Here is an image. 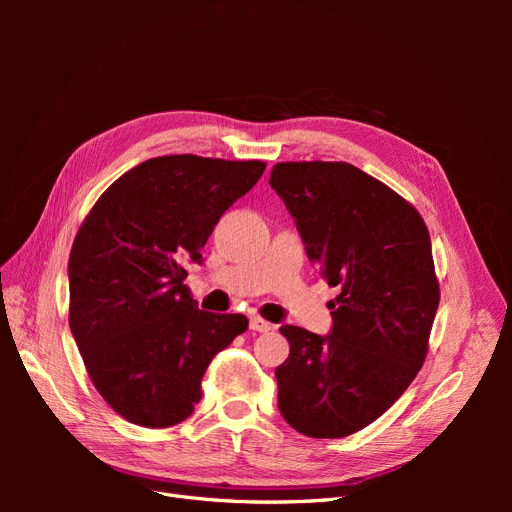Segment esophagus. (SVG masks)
I'll use <instances>...</instances> for the list:
<instances>
[{
	"label": "esophagus",
	"instance_id": "esophagus-1",
	"mask_svg": "<svg viewBox=\"0 0 512 512\" xmlns=\"http://www.w3.org/2000/svg\"><path fill=\"white\" fill-rule=\"evenodd\" d=\"M250 329L256 331V333H269L273 329V324L267 322L265 318H260V316L254 314V316H250Z\"/></svg>",
	"mask_w": 512,
	"mask_h": 512
}]
</instances>
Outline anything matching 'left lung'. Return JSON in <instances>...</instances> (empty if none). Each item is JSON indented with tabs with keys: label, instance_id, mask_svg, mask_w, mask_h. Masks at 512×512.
Instances as JSON below:
<instances>
[{
	"label": "left lung",
	"instance_id": "1",
	"mask_svg": "<svg viewBox=\"0 0 512 512\" xmlns=\"http://www.w3.org/2000/svg\"><path fill=\"white\" fill-rule=\"evenodd\" d=\"M271 188L307 258L339 286L329 335L286 327L277 406L309 438H344L389 410L423 367L440 303L429 230L389 185L348 162H280Z\"/></svg>",
	"mask_w": 512,
	"mask_h": 512
}]
</instances>
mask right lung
<instances>
[{"label": "right lung", "mask_w": 512, "mask_h": 512, "mask_svg": "<svg viewBox=\"0 0 512 512\" xmlns=\"http://www.w3.org/2000/svg\"><path fill=\"white\" fill-rule=\"evenodd\" d=\"M260 160L162 156L121 175L72 243L70 331L98 393L126 421L162 429L200 401L211 359L247 329L198 309L185 262L265 173Z\"/></svg>", "instance_id": "add662e5"}]
</instances>
